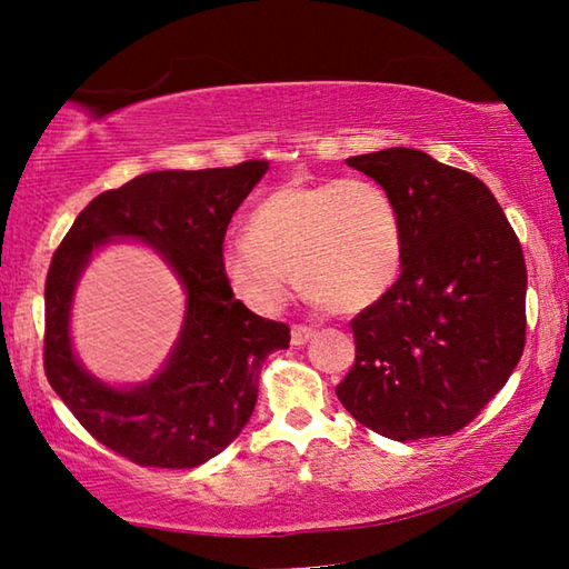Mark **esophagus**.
<instances>
[{"instance_id":"1","label":"esophagus","mask_w":569,"mask_h":569,"mask_svg":"<svg viewBox=\"0 0 569 569\" xmlns=\"http://www.w3.org/2000/svg\"><path fill=\"white\" fill-rule=\"evenodd\" d=\"M313 329H311V326H293V329H291V343L293 346H303V343H308V341H311L313 339Z\"/></svg>"}]
</instances>
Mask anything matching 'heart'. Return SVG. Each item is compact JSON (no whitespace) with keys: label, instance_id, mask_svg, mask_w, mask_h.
Returning <instances> with one entry per match:
<instances>
[{"label":"heart","instance_id":"1","mask_svg":"<svg viewBox=\"0 0 569 569\" xmlns=\"http://www.w3.org/2000/svg\"><path fill=\"white\" fill-rule=\"evenodd\" d=\"M403 256V216L379 182L293 180L253 208L248 233L226 238L220 268L238 301L256 313L281 311L296 273L319 308L359 313L397 286Z\"/></svg>","mask_w":569,"mask_h":569}]
</instances>
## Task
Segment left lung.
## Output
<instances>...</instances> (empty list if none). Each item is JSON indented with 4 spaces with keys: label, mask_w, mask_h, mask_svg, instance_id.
<instances>
[{
    "label": "left lung",
    "mask_w": 569,
    "mask_h": 569,
    "mask_svg": "<svg viewBox=\"0 0 569 569\" xmlns=\"http://www.w3.org/2000/svg\"><path fill=\"white\" fill-rule=\"evenodd\" d=\"M346 166L397 200L407 256L387 298L351 321L356 363L336 397L381 437L455 435L522 356V246L492 190L467 170L411 148L356 156Z\"/></svg>",
    "instance_id": "obj_1"
}]
</instances>
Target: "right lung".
Here are the masks:
<instances>
[{"label":"right lung","mask_w":569,"mask_h":569,"mask_svg":"<svg viewBox=\"0 0 569 569\" xmlns=\"http://www.w3.org/2000/svg\"><path fill=\"white\" fill-rule=\"evenodd\" d=\"M266 160L213 170H158L108 190L82 210L54 250L44 283V373L74 419L140 467L192 469L220 455L250 419L266 356L291 329L238 301L220 268L230 218L266 176ZM140 239L187 288L183 329L148 382L114 388L71 349L76 281L94 249Z\"/></svg>","instance_id":"add662e5"}]
</instances>
